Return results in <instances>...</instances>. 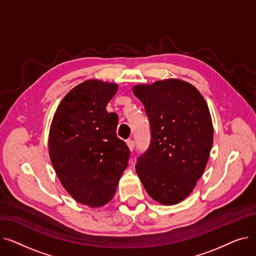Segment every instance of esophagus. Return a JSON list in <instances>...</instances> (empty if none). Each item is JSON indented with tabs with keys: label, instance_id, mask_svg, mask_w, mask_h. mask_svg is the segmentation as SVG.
<instances>
[{
	"label": "esophagus",
	"instance_id": "34e87169",
	"mask_svg": "<svg viewBox=\"0 0 256 256\" xmlns=\"http://www.w3.org/2000/svg\"><path fill=\"white\" fill-rule=\"evenodd\" d=\"M126 145L128 146V150H130V152H132L134 148H135V142H134L132 140H128V141H126Z\"/></svg>",
	"mask_w": 256,
	"mask_h": 256
}]
</instances>
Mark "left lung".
I'll list each match as a JSON object with an SVG mask.
<instances>
[{
    "instance_id": "1",
    "label": "left lung",
    "mask_w": 256,
    "mask_h": 256,
    "mask_svg": "<svg viewBox=\"0 0 256 256\" xmlns=\"http://www.w3.org/2000/svg\"><path fill=\"white\" fill-rule=\"evenodd\" d=\"M132 92L150 118L152 140L136 165L146 192L164 206L178 204L194 190L212 146L206 102L180 78L138 84Z\"/></svg>"
}]
</instances>
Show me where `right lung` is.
<instances>
[{
  "mask_svg": "<svg viewBox=\"0 0 256 256\" xmlns=\"http://www.w3.org/2000/svg\"><path fill=\"white\" fill-rule=\"evenodd\" d=\"M117 90L100 80L78 84L61 100L50 128L48 154L60 182L90 208L114 197L128 165V147L116 135L118 116L106 109Z\"/></svg>",
  "mask_w": 256,
  "mask_h": 256,
  "instance_id": "add662e5",
  "label": "right lung"
}]
</instances>
